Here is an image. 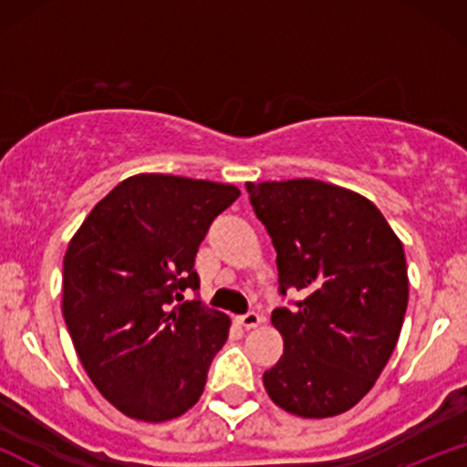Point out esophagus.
<instances>
[{
  "label": "esophagus",
  "instance_id": "1",
  "mask_svg": "<svg viewBox=\"0 0 467 467\" xmlns=\"http://www.w3.org/2000/svg\"><path fill=\"white\" fill-rule=\"evenodd\" d=\"M261 316L256 314V312H248V314H244V316H239L237 318V323L241 325V327H245V329H254V327H259L261 325Z\"/></svg>",
  "mask_w": 467,
  "mask_h": 467
}]
</instances>
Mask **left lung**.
I'll return each instance as SVG.
<instances>
[{"label": "left lung", "mask_w": 467, "mask_h": 467, "mask_svg": "<svg viewBox=\"0 0 467 467\" xmlns=\"http://www.w3.org/2000/svg\"><path fill=\"white\" fill-rule=\"evenodd\" d=\"M276 250L278 289L296 307L272 325L283 356L264 373L278 409L303 420L347 412L387 367L409 305L404 245L360 192L312 178L245 182Z\"/></svg>", "instance_id": "8db88e82"}]
</instances>
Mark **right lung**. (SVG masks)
<instances>
[{"mask_svg":"<svg viewBox=\"0 0 467 467\" xmlns=\"http://www.w3.org/2000/svg\"><path fill=\"white\" fill-rule=\"evenodd\" d=\"M233 184L138 173L92 208L63 256V318L99 393L122 415L162 423L184 415L206 387L230 318L184 289Z\"/></svg>","mask_w":467,"mask_h":467,"instance_id":"obj_1","label":"right lung"}]
</instances>
